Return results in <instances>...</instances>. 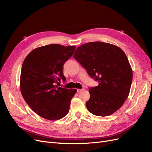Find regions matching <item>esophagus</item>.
Here are the masks:
<instances>
[{"instance_id":"esophagus-1","label":"esophagus","mask_w":152,"mask_h":152,"mask_svg":"<svg viewBox=\"0 0 152 152\" xmlns=\"http://www.w3.org/2000/svg\"><path fill=\"white\" fill-rule=\"evenodd\" d=\"M84 90V89H78L77 90V93H80V92H82V91Z\"/></svg>"}]
</instances>
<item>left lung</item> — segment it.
I'll return each instance as SVG.
<instances>
[{
    "instance_id": "left-lung-1",
    "label": "left lung",
    "mask_w": 152,
    "mask_h": 152,
    "mask_svg": "<svg viewBox=\"0 0 152 152\" xmlns=\"http://www.w3.org/2000/svg\"><path fill=\"white\" fill-rule=\"evenodd\" d=\"M73 58L99 82L89 90V112L105 117L117 111L129 94L132 80V70L125 53L111 44L92 42L78 47Z\"/></svg>"
}]
</instances>
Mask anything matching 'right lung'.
<instances>
[{"instance_id": "right-lung-1", "label": "right lung", "mask_w": 152, "mask_h": 152, "mask_svg": "<svg viewBox=\"0 0 152 152\" xmlns=\"http://www.w3.org/2000/svg\"><path fill=\"white\" fill-rule=\"evenodd\" d=\"M76 47L53 44L35 48L23 63L20 90L26 103L34 112L45 119L56 121L66 115L75 89L58 87L66 80L63 66Z\"/></svg>"}]
</instances>
